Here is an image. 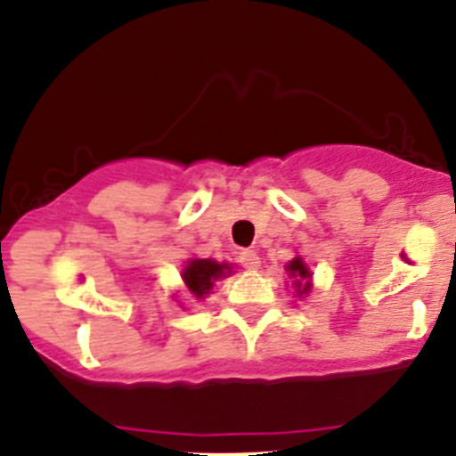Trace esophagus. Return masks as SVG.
Instances as JSON below:
<instances>
[{"label":"esophagus","instance_id":"esophagus-1","mask_svg":"<svg viewBox=\"0 0 456 456\" xmlns=\"http://www.w3.org/2000/svg\"><path fill=\"white\" fill-rule=\"evenodd\" d=\"M240 265L245 269H258L260 267V258L254 249H242L240 256H238Z\"/></svg>","mask_w":456,"mask_h":456}]
</instances>
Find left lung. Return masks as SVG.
I'll return each instance as SVG.
<instances>
[{"mask_svg": "<svg viewBox=\"0 0 456 456\" xmlns=\"http://www.w3.org/2000/svg\"><path fill=\"white\" fill-rule=\"evenodd\" d=\"M287 273L294 278V287H296V296H307L309 289H312V272L305 265V260L300 256H296L294 260H289L287 265Z\"/></svg>", "mask_w": 456, "mask_h": 456, "instance_id": "obj_1", "label": "left lung"}]
</instances>
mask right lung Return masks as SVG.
<instances>
[{
  "mask_svg": "<svg viewBox=\"0 0 456 456\" xmlns=\"http://www.w3.org/2000/svg\"><path fill=\"white\" fill-rule=\"evenodd\" d=\"M232 273V265L229 263H216L211 258H191L183 269L184 287L191 291L196 298H205L211 291L214 282L218 278H224Z\"/></svg>",
  "mask_w": 456,
  "mask_h": 456,
  "instance_id": "obj_1",
  "label": "right lung"
}]
</instances>
